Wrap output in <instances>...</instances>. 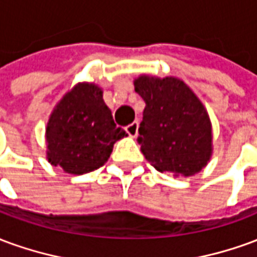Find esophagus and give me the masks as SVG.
<instances>
[{"instance_id":"1","label":"esophagus","mask_w":257,"mask_h":257,"mask_svg":"<svg viewBox=\"0 0 257 257\" xmlns=\"http://www.w3.org/2000/svg\"><path fill=\"white\" fill-rule=\"evenodd\" d=\"M138 129H139V122L138 121H134L132 123H129L128 126H125V131L131 138H135L138 135Z\"/></svg>"}]
</instances>
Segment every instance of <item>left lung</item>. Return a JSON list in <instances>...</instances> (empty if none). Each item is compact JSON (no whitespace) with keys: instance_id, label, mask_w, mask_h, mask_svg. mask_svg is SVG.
<instances>
[{"instance_id":"1","label":"left lung","mask_w":257,"mask_h":257,"mask_svg":"<svg viewBox=\"0 0 257 257\" xmlns=\"http://www.w3.org/2000/svg\"><path fill=\"white\" fill-rule=\"evenodd\" d=\"M135 90L145 100L138 143L160 172L193 176L208 164L212 126L208 112L183 81L142 75Z\"/></svg>"}]
</instances>
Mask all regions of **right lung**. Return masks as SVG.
<instances>
[{
    "label": "right lung",
    "instance_id": "right-lung-1",
    "mask_svg": "<svg viewBox=\"0 0 257 257\" xmlns=\"http://www.w3.org/2000/svg\"><path fill=\"white\" fill-rule=\"evenodd\" d=\"M125 131L117 126L103 92L78 84L53 110L47 126L48 161L67 173L82 175L100 168Z\"/></svg>",
    "mask_w": 257,
    "mask_h": 257
}]
</instances>
